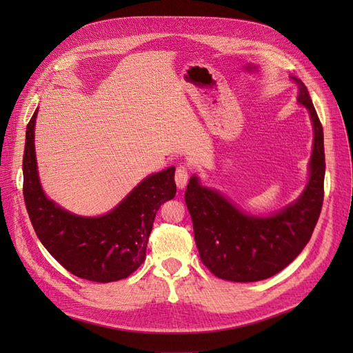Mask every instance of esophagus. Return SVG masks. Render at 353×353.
I'll use <instances>...</instances> for the list:
<instances>
[{
  "instance_id": "obj_1",
  "label": "esophagus",
  "mask_w": 353,
  "mask_h": 353,
  "mask_svg": "<svg viewBox=\"0 0 353 353\" xmlns=\"http://www.w3.org/2000/svg\"><path fill=\"white\" fill-rule=\"evenodd\" d=\"M188 166L187 165H179L175 170V183L179 188H184L188 183Z\"/></svg>"
}]
</instances>
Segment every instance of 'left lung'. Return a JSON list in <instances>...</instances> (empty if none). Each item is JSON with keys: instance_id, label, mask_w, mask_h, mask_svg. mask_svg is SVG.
<instances>
[{"instance_id": "left-lung-1", "label": "left lung", "mask_w": 353, "mask_h": 353, "mask_svg": "<svg viewBox=\"0 0 353 353\" xmlns=\"http://www.w3.org/2000/svg\"><path fill=\"white\" fill-rule=\"evenodd\" d=\"M299 103L311 114L314 150L309 183L293 205L268 218L250 216L225 197L201 187L193 176L185 190V205L194 228L203 265L218 279L252 283L275 275L292 263L311 240L324 200V132L303 82Z\"/></svg>"}]
</instances>
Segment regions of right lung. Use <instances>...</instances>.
I'll use <instances>...</instances> for the list:
<instances>
[{
    "label": "right lung",
    "mask_w": 353,
    "mask_h": 353,
    "mask_svg": "<svg viewBox=\"0 0 353 353\" xmlns=\"http://www.w3.org/2000/svg\"><path fill=\"white\" fill-rule=\"evenodd\" d=\"M37 113L26 126L23 197L38 239L63 268L79 279L95 283L126 279L145 259L160 205L175 197V168L145 178L108 215L77 216L56 206L41 188L34 145Z\"/></svg>",
    "instance_id": "right-lung-1"
}]
</instances>
